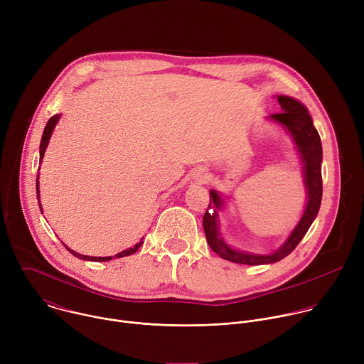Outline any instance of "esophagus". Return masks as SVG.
I'll return each instance as SVG.
<instances>
[{"instance_id": "esophagus-1", "label": "esophagus", "mask_w": 364, "mask_h": 364, "mask_svg": "<svg viewBox=\"0 0 364 364\" xmlns=\"http://www.w3.org/2000/svg\"><path fill=\"white\" fill-rule=\"evenodd\" d=\"M204 176H205V174H204Z\"/></svg>"}]
</instances>
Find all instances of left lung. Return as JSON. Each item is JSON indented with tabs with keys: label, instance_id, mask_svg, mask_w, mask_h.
<instances>
[{
	"label": "left lung",
	"instance_id": "left-lung-1",
	"mask_svg": "<svg viewBox=\"0 0 364 364\" xmlns=\"http://www.w3.org/2000/svg\"><path fill=\"white\" fill-rule=\"evenodd\" d=\"M278 102L282 108V112L271 115V119L281 124L292 135L294 142L302 161V174L306 190V205L302 213L301 220L294 228L285 243L275 252L268 255L247 253L229 246L219 233V215L218 210L222 209L223 198L218 191H210V203L207 207V212L203 218V229L205 233L207 243L210 247L226 261L243 265H265L275 264L285 256H288L301 239L308 232L309 226L313 225L314 219L318 215L321 197H323V177H321V161H323V146L321 139L314 128L313 119H311L306 108L294 97L279 95Z\"/></svg>",
	"mask_w": 364,
	"mask_h": 364
}]
</instances>
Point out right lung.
Listing matches in <instances>:
<instances>
[{
    "instance_id": "add662e5",
    "label": "right lung",
    "mask_w": 364,
    "mask_h": 364,
    "mask_svg": "<svg viewBox=\"0 0 364 364\" xmlns=\"http://www.w3.org/2000/svg\"><path fill=\"white\" fill-rule=\"evenodd\" d=\"M59 119H60V114H58V115H55V117H51V118L47 121V124H46V128H44V132H43V136H41V142H40V164H41V161H43L46 148H47V145H48V139H50L51 134H53V129H55L56 124L59 122ZM36 190H37V200H38V198H40V194H38V193H40V191H38V174H37V180H36ZM38 205H40V210H41V204H38ZM62 243H63V242H62ZM142 243H144V240L141 239L134 247H129V249H127V250H122V252L117 253L114 257L129 256V255L135 253V252L139 249V246H141ZM63 245H65V243H63ZM65 247H66L73 256H76V257H79V259H83V261L107 262V261H111V259H112V256H87V255H80V253H77V252L69 249L66 245H65Z\"/></svg>"
}]
</instances>
